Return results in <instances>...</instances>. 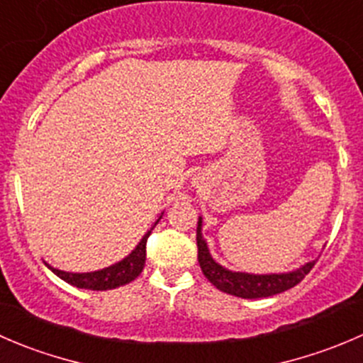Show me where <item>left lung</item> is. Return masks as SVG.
Instances as JSON below:
<instances>
[{
  "label": "left lung",
  "mask_w": 363,
  "mask_h": 363,
  "mask_svg": "<svg viewBox=\"0 0 363 363\" xmlns=\"http://www.w3.org/2000/svg\"><path fill=\"white\" fill-rule=\"evenodd\" d=\"M203 218L199 217L197 220V261L203 270L204 277L211 282L217 289L228 293V295L240 296V298H267V296L279 295L282 291L295 288L298 282L303 281L305 275L312 270L315 261H308L302 268L295 272H288V274H267V275H256V274H245V272H231L218 264L217 261L211 257L210 250H208L206 242L203 238Z\"/></svg>",
  "instance_id": "obj_1"
}]
</instances>
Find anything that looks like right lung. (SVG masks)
<instances>
[{
	"label": "right lung",
	"mask_w": 363,
	"mask_h": 363,
	"mask_svg": "<svg viewBox=\"0 0 363 363\" xmlns=\"http://www.w3.org/2000/svg\"><path fill=\"white\" fill-rule=\"evenodd\" d=\"M160 217H162V215H160ZM150 235H152V229L143 236L141 242L138 243V247H135L125 259L118 261V263L111 264V267L107 268H102V270L88 272V274H72V272H63L58 270V268L49 267L48 263L45 264H48V268H51L60 279H63L68 284L75 286V288L91 289V291L116 289L120 288V286H125L128 284V282L134 281V279H138L139 274L143 272L146 261V242H148Z\"/></svg>",
	"instance_id": "right-lung-1"
}]
</instances>
